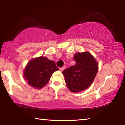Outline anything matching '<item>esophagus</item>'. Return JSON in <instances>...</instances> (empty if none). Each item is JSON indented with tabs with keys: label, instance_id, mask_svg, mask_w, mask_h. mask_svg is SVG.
Here are the masks:
<instances>
[{
	"label": "esophagus",
	"instance_id": "34e87169",
	"mask_svg": "<svg viewBox=\"0 0 125 125\" xmlns=\"http://www.w3.org/2000/svg\"><path fill=\"white\" fill-rule=\"evenodd\" d=\"M65 69V66H62V68H60V71L61 72H62Z\"/></svg>",
	"mask_w": 125,
	"mask_h": 125
}]
</instances>
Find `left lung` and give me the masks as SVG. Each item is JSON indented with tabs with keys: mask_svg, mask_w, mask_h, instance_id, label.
I'll return each instance as SVG.
<instances>
[{
	"mask_svg": "<svg viewBox=\"0 0 125 125\" xmlns=\"http://www.w3.org/2000/svg\"><path fill=\"white\" fill-rule=\"evenodd\" d=\"M74 60L76 64L65 69L62 74L69 90L76 93L86 89L92 85L98 72V64L88 51L77 53Z\"/></svg>",
	"mask_w": 125,
	"mask_h": 125,
	"instance_id": "8db88e82",
	"label": "left lung"
}]
</instances>
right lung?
Returning a JSON list of instances; mask_svg holds the SVG:
<instances>
[{
  "mask_svg": "<svg viewBox=\"0 0 125 125\" xmlns=\"http://www.w3.org/2000/svg\"><path fill=\"white\" fill-rule=\"evenodd\" d=\"M58 70L54 61L40 56L28 61L24 69L23 76L28 85L40 89L47 85L53 73Z\"/></svg>",
  "mask_w": 125,
  "mask_h": 125,
  "instance_id": "1",
  "label": "right lung"
}]
</instances>
